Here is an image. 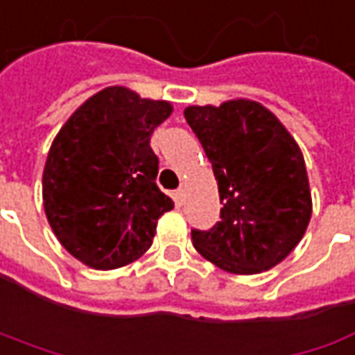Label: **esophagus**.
Listing matches in <instances>:
<instances>
[{
	"label": "esophagus",
	"instance_id": "1",
	"mask_svg": "<svg viewBox=\"0 0 355 355\" xmlns=\"http://www.w3.org/2000/svg\"><path fill=\"white\" fill-rule=\"evenodd\" d=\"M175 200H177L178 207H182V205H184V189H182V187L175 191Z\"/></svg>",
	"mask_w": 355,
	"mask_h": 355
}]
</instances>
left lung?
I'll use <instances>...</instances> for the list:
<instances>
[{
  "label": "left lung",
  "instance_id": "1",
  "mask_svg": "<svg viewBox=\"0 0 355 355\" xmlns=\"http://www.w3.org/2000/svg\"><path fill=\"white\" fill-rule=\"evenodd\" d=\"M184 119L212 162L223 205L212 228H193L194 248L232 274L276 266L296 248L312 216L300 147L256 101L187 107Z\"/></svg>",
  "mask_w": 355,
  "mask_h": 355
}]
</instances>
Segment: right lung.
<instances>
[{
	"instance_id": "1",
	"label": "right lung",
	"mask_w": 355,
	"mask_h": 355,
	"mask_svg": "<svg viewBox=\"0 0 355 355\" xmlns=\"http://www.w3.org/2000/svg\"><path fill=\"white\" fill-rule=\"evenodd\" d=\"M173 113L166 101L107 87L63 125L43 171V207L55 236L83 264L121 268L153 244L175 202L157 187L150 135Z\"/></svg>"
}]
</instances>
